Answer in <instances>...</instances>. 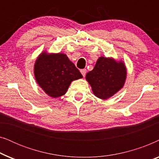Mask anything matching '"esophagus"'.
<instances>
[{
    "label": "esophagus",
    "mask_w": 159,
    "mask_h": 159,
    "mask_svg": "<svg viewBox=\"0 0 159 159\" xmlns=\"http://www.w3.org/2000/svg\"><path fill=\"white\" fill-rule=\"evenodd\" d=\"M80 71H81V73H82V76H83V77H84V76L86 75V72H87V70L85 69H81V70H80Z\"/></svg>",
    "instance_id": "obj_1"
}]
</instances>
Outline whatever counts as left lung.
<instances>
[{
	"label": "left lung",
	"mask_w": 159,
	"mask_h": 159,
	"mask_svg": "<svg viewBox=\"0 0 159 159\" xmlns=\"http://www.w3.org/2000/svg\"><path fill=\"white\" fill-rule=\"evenodd\" d=\"M126 76L127 71L122 62L100 57L93 70L86 75V80L92 87L95 96L105 100L122 88Z\"/></svg>",
	"instance_id": "left-lung-1"
}]
</instances>
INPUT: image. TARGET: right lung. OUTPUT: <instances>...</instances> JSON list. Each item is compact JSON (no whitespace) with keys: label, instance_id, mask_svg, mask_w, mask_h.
Wrapping results in <instances>:
<instances>
[{"label":"right lung","instance_id":"right-lung-1","mask_svg":"<svg viewBox=\"0 0 159 159\" xmlns=\"http://www.w3.org/2000/svg\"><path fill=\"white\" fill-rule=\"evenodd\" d=\"M34 70L37 82L52 98L64 95L73 80L82 77L75 65L63 53H41Z\"/></svg>","mask_w":159,"mask_h":159}]
</instances>
